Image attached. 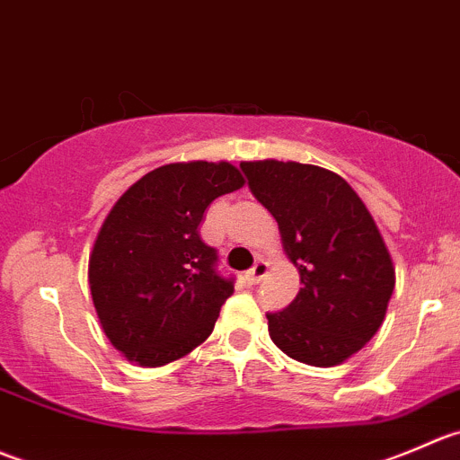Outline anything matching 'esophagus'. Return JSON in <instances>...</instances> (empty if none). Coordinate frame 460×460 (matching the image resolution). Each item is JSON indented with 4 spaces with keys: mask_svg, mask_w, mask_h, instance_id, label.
I'll list each match as a JSON object with an SVG mask.
<instances>
[{
    "mask_svg": "<svg viewBox=\"0 0 460 460\" xmlns=\"http://www.w3.org/2000/svg\"><path fill=\"white\" fill-rule=\"evenodd\" d=\"M266 272H268V263L263 261V259H259V261L254 263L248 272H245V279H248L250 284H259V281L266 277Z\"/></svg>",
    "mask_w": 460,
    "mask_h": 460,
    "instance_id": "34e87169",
    "label": "esophagus"
}]
</instances>
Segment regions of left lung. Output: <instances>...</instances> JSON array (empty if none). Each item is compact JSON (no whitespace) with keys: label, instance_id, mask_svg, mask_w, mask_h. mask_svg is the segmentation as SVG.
<instances>
[{"label":"left lung","instance_id":"1","mask_svg":"<svg viewBox=\"0 0 460 460\" xmlns=\"http://www.w3.org/2000/svg\"><path fill=\"white\" fill-rule=\"evenodd\" d=\"M239 167L252 197L275 217L302 281L288 306L266 313L270 340L304 365H340L378 333L395 286L374 217L342 176L317 165Z\"/></svg>","mask_w":460,"mask_h":460}]
</instances>
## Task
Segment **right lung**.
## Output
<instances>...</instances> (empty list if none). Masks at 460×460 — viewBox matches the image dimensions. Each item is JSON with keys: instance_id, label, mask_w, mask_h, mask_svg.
Segmentation results:
<instances>
[{"instance_id": "right-lung-1", "label": "right lung", "mask_w": 460, "mask_h": 460, "mask_svg": "<svg viewBox=\"0 0 460 460\" xmlns=\"http://www.w3.org/2000/svg\"><path fill=\"white\" fill-rule=\"evenodd\" d=\"M243 176L230 163H172L136 181L104 219L89 257V286L113 347L163 367L206 342L234 277L199 234L203 212Z\"/></svg>"}]
</instances>
